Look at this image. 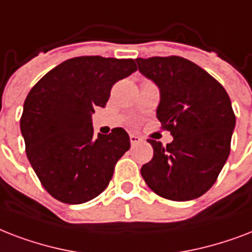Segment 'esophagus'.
I'll list each match as a JSON object with an SVG mask.
<instances>
[{
  "instance_id": "1",
  "label": "esophagus",
  "mask_w": 252,
  "mask_h": 252,
  "mask_svg": "<svg viewBox=\"0 0 252 252\" xmlns=\"http://www.w3.org/2000/svg\"><path fill=\"white\" fill-rule=\"evenodd\" d=\"M142 140H143V139H142L139 135H136V134H131V135H130V142H131V146L139 144Z\"/></svg>"
}]
</instances>
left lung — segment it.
Instances as JSON below:
<instances>
[{
    "label": "left lung",
    "instance_id": "8db88e82",
    "mask_svg": "<svg viewBox=\"0 0 252 252\" xmlns=\"http://www.w3.org/2000/svg\"><path fill=\"white\" fill-rule=\"evenodd\" d=\"M135 62L159 88L157 117L173 136L165 147L148 139L154 157L140 168L142 177L160 197L194 200L212 188L229 158L235 127L229 94L208 72L180 56Z\"/></svg>",
    "mask_w": 252,
    "mask_h": 252
}]
</instances>
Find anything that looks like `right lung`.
Listing matches in <instances>:
<instances>
[{"mask_svg":"<svg viewBox=\"0 0 252 252\" xmlns=\"http://www.w3.org/2000/svg\"><path fill=\"white\" fill-rule=\"evenodd\" d=\"M135 71L132 59L80 56L51 69L27 94L21 117L27 158L54 198L76 205L106 189L130 138L121 127L94 138L92 114Z\"/></svg>","mask_w":252,"mask_h":252,"instance_id":"add662e5","label":"right lung"}]
</instances>
